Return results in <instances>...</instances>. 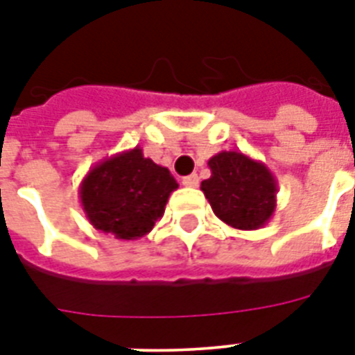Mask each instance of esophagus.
Segmentation results:
<instances>
[{
	"label": "esophagus",
	"mask_w": 355,
	"mask_h": 355,
	"mask_svg": "<svg viewBox=\"0 0 355 355\" xmlns=\"http://www.w3.org/2000/svg\"><path fill=\"white\" fill-rule=\"evenodd\" d=\"M182 184L186 188H197L199 186V177L197 175H188L182 178Z\"/></svg>",
	"instance_id": "34e87169"
}]
</instances>
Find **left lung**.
Listing matches in <instances>:
<instances>
[{"label": "left lung", "mask_w": 355, "mask_h": 355, "mask_svg": "<svg viewBox=\"0 0 355 355\" xmlns=\"http://www.w3.org/2000/svg\"><path fill=\"white\" fill-rule=\"evenodd\" d=\"M210 178L200 189L223 223L237 230H258L276 210L278 184L263 162L237 150H221L208 160Z\"/></svg>", "instance_id": "obj_1"}]
</instances>
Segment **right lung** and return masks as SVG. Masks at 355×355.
Wrapping results in <instances>:
<instances>
[{"mask_svg":"<svg viewBox=\"0 0 355 355\" xmlns=\"http://www.w3.org/2000/svg\"><path fill=\"white\" fill-rule=\"evenodd\" d=\"M177 188L167 167L134 147L97 162L80 182L79 199L94 228L130 241L153 230Z\"/></svg>","mask_w":355,"mask_h":355,"instance_id":"right-lung-1","label":"right lung"}]
</instances>
